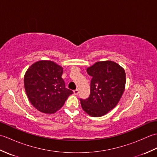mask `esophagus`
<instances>
[{"instance_id":"obj_1","label":"esophagus","mask_w":157,"mask_h":157,"mask_svg":"<svg viewBox=\"0 0 157 157\" xmlns=\"http://www.w3.org/2000/svg\"><path fill=\"white\" fill-rule=\"evenodd\" d=\"M73 93H74L75 95H78L79 90L78 89H76V90H73Z\"/></svg>"}]
</instances>
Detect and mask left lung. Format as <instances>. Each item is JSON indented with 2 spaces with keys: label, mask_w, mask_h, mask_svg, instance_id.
<instances>
[{
  "label": "left lung",
  "mask_w": 157,
  "mask_h": 157,
  "mask_svg": "<svg viewBox=\"0 0 157 157\" xmlns=\"http://www.w3.org/2000/svg\"><path fill=\"white\" fill-rule=\"evenodd\" d=\"M92 77L90 94L86 99L80 98L84 111L92 117H101L117 105L125 90V72L113 61L97 62L87 69Z\"/></svg>",
  "instance_id": "1"
}]
</instances>
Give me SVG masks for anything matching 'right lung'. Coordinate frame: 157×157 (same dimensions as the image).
<instances>
[{
  "mask_svg": "<svg viewBox=\"0 0 157 157\" xmlns=\"http://www.w3.org/2000/svg\"><path fill=\"white\" fill-rule=\"evenodd\" d=\"M63 68L50 61H40L29 67L24 76L29 101L39 111L52 114L62 107L73 94L61 78Z\"/></svg>",
  "mask_w": 157,
  "mask_h": 157,
  "instance_id": "add662e5",
  "label": "right lung"
}]
</instances>
